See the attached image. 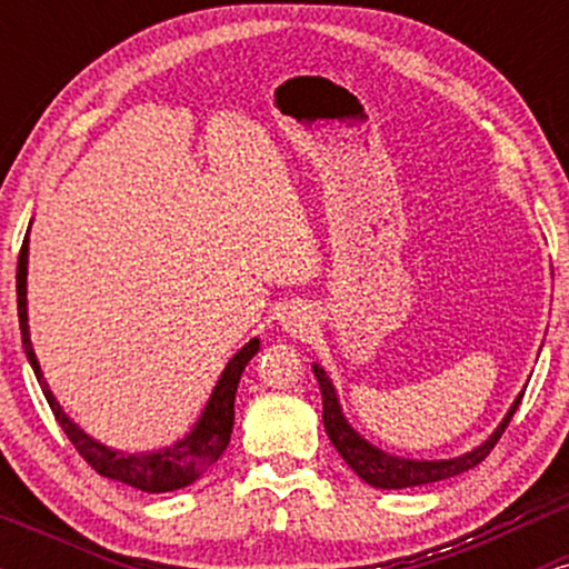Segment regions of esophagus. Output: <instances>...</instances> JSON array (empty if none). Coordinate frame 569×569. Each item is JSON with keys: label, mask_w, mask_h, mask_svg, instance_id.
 <instances>
[{"label": "esophagus", "mask_w": 569, "mask_h": 569, "mask_svg": "<svg viewBox=\"0 0 569 569\" xmlns=\"http://www.w3.org/2000/svg\"><path fill=\"white\" fill-rule=\"evenodd\" d=\"M283 329L293 337H302L305 331L312 329V312L307 307H289L283 316Z\"/></svg>", "instance_id": "1"}]
</instances>
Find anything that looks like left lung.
<instances>
[{"mask_svg":"<svg viewBox=\"0 0 569 569\" xmlns=\"http://www.w3.org/2000/svg\"><path fill=\"white\" fill-rule=\"evenodd\" d=\"M318 377V385H321V396H323V428L329 433L331 443L337 447V452L342 455V460L361 476L363 481L371 487L380 489H403V487H420V485H430V481H441L449 479V476H457L462 471H471L473 466H479L485 457L492 452L495 443L500 441V436L506 433L508 422L516 415V407L521 403V396L516 398V403L511 411L506 415V420L500 422V428L489 436V441L481 443L479 449L473 452L455 457V460H403V457H393L385 455L380 449H375L371 443H367L361 436L352 430L348 422H345L342 411H339L335 388H331L329 377L321 367H312Z\"/></svg>","mask_w":569,"mask_h":569,"instance_id":"obj_1","label":"left lung"}]
</instances>
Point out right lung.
Masks as SVG:
<instances>
[{
  "label": "right lung",
  "mask_w": 569,
  "mask_h": 569,
  "mask_svg": "<svg viewBox=\"0 0 569 569\" xmlns=\"http://www.w3.org/2000/svg\"><path fill=\"white\" fill-rule=\"evenodd\" d=\"M26 262H29V234L23 238L21 253H18V272H16V289H18V321H21V337H23V350L29 358L31 369H34L39 385H42V393L48 398L50 409H53L58 426L63 428L67 439L74 443V449L80 457L93 468L96 473L107 476V479L122 481L143 492H171V489H181L192 485L194 479H200L213 462L224 455L227 443H230L232 426H234V393H238L240 375H243L246 363L251 361L253 352L259 350V339H251L238 356L227 363L224 375L213 390L211 401H208L206 411H202L200 422L194 426L192 433L187 439H181L173 447L160 449V452L149 455H122L114 449L101 447V443L90 439L88 433H82L74 422L63 415V409L58 407L53 393L48 390L42 369H39L34 350H31L29 339V323H26Z\"/></svg>",
  "instance_id": "1"
}]
</instances>
